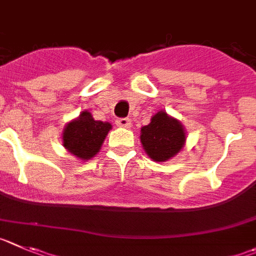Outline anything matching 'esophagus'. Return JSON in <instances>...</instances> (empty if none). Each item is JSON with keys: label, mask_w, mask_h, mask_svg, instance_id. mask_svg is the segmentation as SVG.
<instances>
[{"label": "esophagus", "mask_w": 256, "mask_h": 256, "mask_svg": "<svg viewBox=\"0 0 256 256\" xmlns=\"http://www.w3.org/2000/svg\"><path fill=\"white\" fill-rule=\"evenodd\" d=\"M116 125L120 128H130L131 120L128 117H121V118L116 120Z\"/></svg>", "instance_id": "1"}]
</instances>
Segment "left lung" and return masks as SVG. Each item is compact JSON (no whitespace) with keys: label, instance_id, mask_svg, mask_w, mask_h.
Instances as JSON below:
<instances>
[{"label":"left lung","instance_id":"8db88e82","mask_svg":"<svg viewBox=\"0 0 256 256\" xmlns=\"http://www.w3.org/2000/svg\"><path fill=\"white\" fill-rule=\"evenodd\" d=\"M140 140L152 160L164 162L181 150L185 142V131L177 120L166 112H158L152 117L149 125L142 126Z\"/></svg>","mask_w":256,"mask_h":256}]
</instances>
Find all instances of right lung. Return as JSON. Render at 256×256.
I'll list each match as a JSON object with an SVG mask.
<instances>
[{
  "instance_id": "obj_1",
  "label": "right lung",
  "mask_w": 256,
  "mask_h": 256,
  "mask_svg": "<svg viewBox=\"0 0 256 256\" xmlns=\"http://www.w3.org/2000/svg\"><path fill=\"white\" fill-rule=\"evenodd\" d=\"M111 128V124L96 121L89 112L84 111L64 130V146L80 160H90L100 152Z\"/></svg>"
}]
</instances>
